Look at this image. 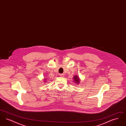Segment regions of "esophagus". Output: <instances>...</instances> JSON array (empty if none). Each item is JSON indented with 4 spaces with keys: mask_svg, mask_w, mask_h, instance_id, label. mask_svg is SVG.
<instances>
[{
    "mask_svg": "<svg viewBox=\"0 0 126 126\" xmlns=\"http://www.w3.org/2000/svg\"><path fill=\"white\" fill-rule=\"evenodd\" d=\"M59 75H60V77H63L64 76V75L63 74H60Z\"/></svg>",
    "mask_w": 126,
    "mask_h": 126,
    "instance_id": "1",
    "label": "esophagus"
}]
</instances>
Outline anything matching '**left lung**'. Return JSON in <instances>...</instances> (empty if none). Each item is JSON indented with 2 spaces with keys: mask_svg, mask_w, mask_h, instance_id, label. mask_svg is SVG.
Here are the masks:
<instances>
[{
  "mask_svg": "<svg viewBox=\"0 0 126 126\" xmlns=\"http://www.w3.org/2000/svg\"><path fill=\"white\" fill-rule=\"evenodd\" d=\"M74 81L75 82V83H76L77 84H78V83H79V81H80V79H79V78H78V77H77V76H74Z\"/></svg>",
  "mask_w": 126,
  "mask_h": 126,
  "instance_id": "left-lung-1",
  "label": "left lung"
}]
</instances>
